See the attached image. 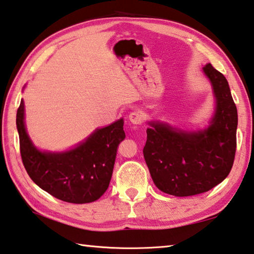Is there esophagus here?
Instances as JSON below:
<instances>
[{
    "instance_id": "34e87169",
    "label": "esophagus",
    "mask_w": 254,
    "mask_h": 254,
    "mask_svg": "<svg viewBox=\"0 0 254 254\" xmlns=\"http://www.w3.org/2000/svg\"><path fill=\"white\" fill-rule=\"evenodd\" d=\"M128 119H130V121L133 124H142L143 120H144V115H143V113L140 111V110H135V111L130 113Z\"/></svg>"
}]
</instances>
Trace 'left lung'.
<instances>
[{"mask_svg": "<svg viewBox=\"0 0 254 254\" xmlns=\"http://www.w3.org/2000/svg\"><path fill=\"white\" fill-rule=\"evenodd\" d=\"M216 110L204 131L183 132L162 123H150L143 149L156 188L175 196L200 194L228 177L237 150L238 111L222 73L206 64Z\"/></svg>", "mask_w": 254, "mask_h": 254, "instance_id": "obj_1", "label": "left lung"}]
</instances>
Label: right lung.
<instances>
[{
    "mask_svg": "<svg viewBox=\"0 0 254 254\" xmlns=\"http://www.w3.org/2000/svg\"><path fill=\"white\" fill-rule=\"evenodd\" d=\"M21 158L35 184L59 200L90 203L107 191L118 146L124 139L123 120L96 130L85 142L63 153L40 152L32 144L24 126V103L16 113Z\"/></svg>",
    "mask_w": 254,
    "mask_h": 254,
    "instance_id": "right-lung-1",
    "label": "right lung"
}]
</instances>
